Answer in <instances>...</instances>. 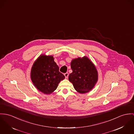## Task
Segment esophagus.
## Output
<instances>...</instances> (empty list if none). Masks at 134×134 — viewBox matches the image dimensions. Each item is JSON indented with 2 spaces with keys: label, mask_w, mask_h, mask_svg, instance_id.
Segmentation results:
<instances>
[{
  "label": "esophagus",
  "mask_w": 134,
  "mask_h": 134,
  "mask_svg": "<svg viewBox=\"0 0 134 134\" xmlns=\"http://www.w3.org/2000/svg\"><path fill=\"white\" fill-rule=\"evenodd\" d=\"M64 75H65V77H66V78H67V77H68L69 74H68V72H66V73L64 74Z\"/></svg>",
  "instance_id": "obj_1"
}]
</instances>
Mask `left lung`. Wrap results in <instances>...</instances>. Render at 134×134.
Returning <instances> with one entry per match:
<instances>
[{
    "label": "left lung",
    "instance_id": "8db88e82",
    "mask_svg": "<svg viewBox=\"0 0 134 134\" xmlns=\"http://www.w3.org/2000/svg\"><path fill=\"white\" fill-rule=\"evenodd\" d=\"M71 68L72 72L68 79L77 92L85 93L94 87L98 81V74L94 65L87 57L72 60Z\"/></svg>",
    "mask_w": 134,
    "mask_h": 134
}]
</instances>
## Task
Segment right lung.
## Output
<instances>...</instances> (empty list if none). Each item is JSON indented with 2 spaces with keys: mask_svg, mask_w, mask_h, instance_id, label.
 <instances>
[{
  "mask_svg": "<svg viewBox=\"0 0 134 134\" xmlns=\"http://www.w3.org/2000/svg\"><path fill=\"white\" fill-rule=\"evenodd\" d=\"M31 79L37 89L49 94L57 89L65 76L59 71L53 56L43 54L34 62L31 70Z\"/></svg>",
  "mask_w": 134,
  "mask_h": 134,
  "instance_id": "right-lung-1",
  "label": "right lung"
}]
</instances>
